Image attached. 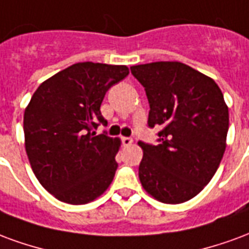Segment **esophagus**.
Instances as JSON below:
<instances>
[{"mask_svg": "<svg viewBox=\"0 0 249 249\" xmlns=\"http://www.w3.org/2000/svg\"><path fill=\"white\" fill-rule=\"evenodd\" d=\"M132 138H128V137H123L122 138V144L123 146H131L132 144Z\"/></svg>", "mask_w": 249, "mask_h": 249, "instance_id": "esophagus-1", "label": "esophagus"}]
</instances>
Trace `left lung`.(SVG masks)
I'll return each mask as SVG.
<instances>
[{
	"label": "left lung",
	"mask_w": 249,
	"mask_h": 249,
	"mask_svg": "<svg viewBox=\"0 0 249 249\" xmlns=\"http://www.w3.org/2000/svg\"><path fill=\"white\" fill-rule=\"evenodd\" d=\"M150 103L157 144L138 142L143 159L139 179L158 200L179 204L210 183L226 151L228 107L213 79L180 62L131 67Z\"/></svg>",
	"instance_id": "left-lung-1"
}]
</instances>
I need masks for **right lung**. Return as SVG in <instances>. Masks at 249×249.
<instances>
[{
	"mask_svg": "<svg viewBox=\"0 0 249 249\" xmlns=\"http://www.w3.org/2000/svg\"><path fill=\"white\" fill-rule=\"evenodd\" d=\"M128 67L106 63L71 65L39 85L23 114L25 147L33 172L58 200L85 204L114 179L119 139L97 135L107 124L101 105Z\"/></svg>",
	"mask_w": 249,
	"mask_h": 249,
	"instance_id": "add662e5",
	"label": "right lung"
}]
</instances>
